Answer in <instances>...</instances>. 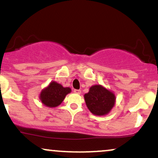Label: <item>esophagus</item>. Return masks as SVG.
<instances>
[{
  "instance_id": "esophagus-1",
  "label": "esophagus",
  "mask_w": 158,
  "mask_h": 158,
  "mask_svg": "<svg viewBox=\"0 0 158 158\" xmlns=\"http://www.w3.org/2000/svg\"><path fill=\"white\" fill-rule=\"evenodd\" d=\"M74 92H75V94H81V91L80 90V89H74V91H73Z\"/></svg>"
}]
</instances>
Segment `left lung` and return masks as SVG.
<instances>
[{"instance_id":"obj_1","label":"left lung","mask_w":158,"mask_h":158,"mask_svg":"<svg viewBox=\"0 0 158 158\" xmlns=\"http://www.w3.org/2000/svg\"><path fill=\"white\" fill-rule=\"evenodd\" d=\"M87 108L94 115H106L112 110L115 103V95L101 85L90 87L88 93L84 94Z\"/></svg>"}]
</instances>
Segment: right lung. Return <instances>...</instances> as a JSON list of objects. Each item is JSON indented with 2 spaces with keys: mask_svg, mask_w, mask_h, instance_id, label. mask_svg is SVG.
I'll return each instance as SVG.
<instances>
[{
  "mask_svg": "<svg viewBox=\"0 0 158 158\" xmlns=\"http://www.w3.org/2000/svg\"><path fill=\"white\" fill-rule=\"evenodd\" d=\"M70 92L69 87H64L55 81H52L49 86L41 91L39 98L43 104L52 108L60 105L66 94Z\"/></svg>",
  "mask_w": 158,
  "mask_h": 158,
  "instance_id": "right-lung-1",
  "label": "right lung"
}]
</instances>
